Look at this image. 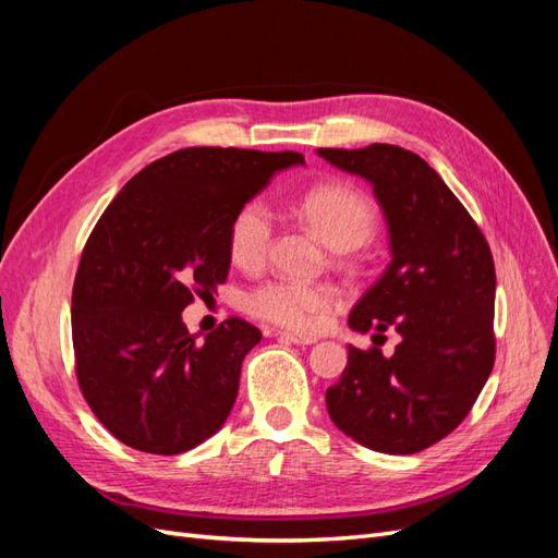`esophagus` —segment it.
<instances>
[{
  "label": "esophagus",
  "mask_w": 558,
  "mask_h": 558,
  "mask_svg": "<svg viewBox=\"0 0 558 558\" xmlns=\"http://www.w3.org/2000/svg\"><path fill=\"white\" fill-rule=\"evenodd\" d=\"M277 335L281 337V340L291 342V344H300V347L316 342V337H312V335H298V332H277Z\"/></svg>",
  "instance_id": "obj_1"
}]
</instances>
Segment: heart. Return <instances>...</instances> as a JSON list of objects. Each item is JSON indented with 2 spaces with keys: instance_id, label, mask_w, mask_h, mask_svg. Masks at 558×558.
<instances>
[{
  "instance_id": "heart-1",
  "label": "heart",
  "mask_w": 558,
  "mask_h": 558,
  "mask_svg": "<svg viewBox=\"0 0 558 558\" xmlns=\"http://www.w3.org/2000/svg\"><path fill=\"white\" fill-rule=\"evenodd\" d=\"M295 214L335 251L363 246L375 232L373 202L347 183H320L295 202ZM275 218L260 199H251L232 216L228 228L230 260L244 272L263 267L272 244ZM337 293L326 283L275 279L248 295V312L269 324L305 330L335 305Z\"/></svg>"
}]
</instances>
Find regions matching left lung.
Listing matches in <instances>:
<instances>
[{
  "label": "left lung",
  "instance_id": "left-lung-1",
  "mask_svg": "<svg viewBox=\"0 0 558 558\" xmlns=\"http://www.w3.org/2000/svg\"><path fill=\"white\" fill-rule=\"evenodd\" d=\"M316 154L373 185L388 228L391 263L353 305L349 328L400 335L393 356L347 347L344 373L326 391L328 414L367 449L416 453L461 424L494 369L492 248L412 150L369 144Z\"/></svg>",
  "mask_w": 558,
  "mask_h": 558
}]
</instances>
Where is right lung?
I'll use <instances>...</instances> for the list:
<instances>
[{"label": "right lung", "mask_w": 558, "mask_h": 558, "mask_svg": "<svg viewBox=\"0 0 558 558\" xmlns=\"http://www.w3.org/2000/svg\"><path fill=\"white\" fill-rule=\"evenodd\" d=\"M293 165V150L181 148L105 209L81 253L72 340L83 398L116 440L172 456L226 424L263 332L228 318L197 342L181 312L226 281L232 216Z\"/></svg>", "instance_id": "add662e5"}]
</instances>
